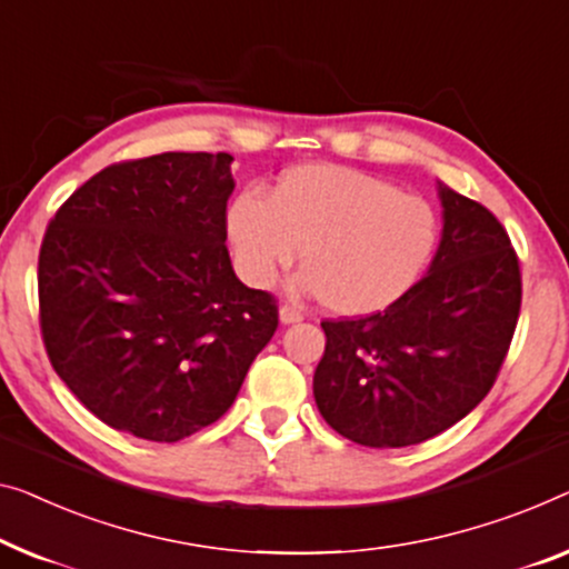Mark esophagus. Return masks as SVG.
Returning <instances> with one entry per match:
<instances>
[{
	"label": "esophagus",
	"mask_w": 569,
	"mask_h": 569,
	"mask_svg": "<svg viewBox=\"0 0 569 569\" xmlns=\"http://www.w3.org/2000/svg\"><path fill=\"white\" fill-rule=\"evenodd\" d=\"M303 319V311L299 307H291V303H283L281 307V321L283 325H296V321Z\"/></svg>",
	"instance_id": "1"
}]
</instances>
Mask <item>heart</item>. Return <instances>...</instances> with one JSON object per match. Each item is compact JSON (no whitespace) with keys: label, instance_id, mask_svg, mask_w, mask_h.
I'll use <instances>...</instances> for the list:
<instances>
[{"label":"heart","instance_id":"b5f03b06","mask_svg":"<svg viewBox=\"0 0 569 569\" xmlns=\"http://www.w3.org/2000/svg\"><path fill=\"white\" fill-rule=\"evenodd\" d=\"M439 232L437 209L419 193L335 163L291 168L270 197L244 189L227 209L244 281L270 286L303 256L309 270L299 286L345 317L383 311L409 296L437 256Z\"/></svg>","mask_w":569,"mask_h":569}]
</instances>
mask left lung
I'll return each mask as SVG.
<instances>
[{
  "label": "left lung",
  "mask_w": 569,
  "mask_h": 569,
  "mask_svg": "<svg viewBox=\"0 0 569 569\" xmlns=\"http://www.w3.org/2000/svg\"><path fill=\"white\" fill-rule=\"evenodd\" d=\"M442 242L401 301L325 319L313 398L337 435L372 449L427 442L493 388L521 311L511 237L482 203L439 183Z\"/></svg>",
  "instance_id": "8db88e82"
}]
</instances>
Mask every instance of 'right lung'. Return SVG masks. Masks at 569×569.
Listing matches in <instances>:
<instances>
[{
    "mask_svg": "<svg viewBox=\"0 0 569 569\" xmlns=\"http://www.w3.org/2000/svg\"><path fill=\"white\" fill-rule=\"evenodd\" d=\"M230 152H160L91 176L50 219L40 332L58 378L107 427L178 442L230 409L278 329L234 276Z\"/></svg>",
    "mask_w": 569,
    "mask_h": 569,
    "instance_id": "obj_1",
    "label": "right lung"
}]
</instances>
